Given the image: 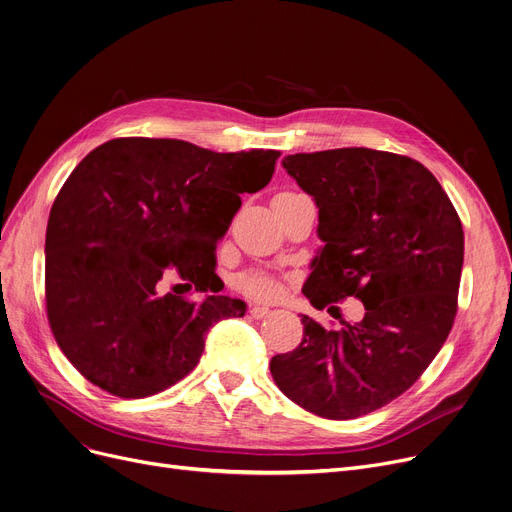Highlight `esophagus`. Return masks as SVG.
Wrapping results in <instances>:
<instances>
[{"mask_svg": "<svg viewBox=\"0 0 512 512\" xmlns=\"http://www.w3.org/2000/svg\"><path fill=\"white\" fill-rule=\"evenodd\" d=\"M270 313H272L270 307H263V305H253V307H251V315H253L255 319H263V317H267Z\"/></svg>", "mask_w": 512, "mask_h": 512, "instance_id": "esophagus-1", "label": "esophagus"}]
</instances>
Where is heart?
Wrapping results in <instances>:
<instances>
[{"instance_id": "b5f03b06", "label": "heart", "mask_w": 512, "mask_h": 512, "mask_svg": "<svg viewBox=\"0 0 512 512\" xmlns=\"http://www.w3.org/2000/svg\"><path fill=\"white\" fill-rule=\"evenodd\" d=\"M236 288L253 299H274L278 294V284L259 272H242L236 276Z\"/></svg>"}]
</instances>
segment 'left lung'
Returning a JSON list of instances; mask_svg holds the SVG:
<instances>
[{
	"instance_id": "1",
	"label": "left lung",
	"mask_w": 512,
	"mask_h": 512,
	"mask_svg": "<svg viewBox=\"0 0 512 512\" xmlns=\"http://www.w3.org/2000/svg\"><path fill=\"white\" fill-rule=\"evenodd\" d=\"M282 166L319 207L324 247L303 294L315 309L365 305L342 330L303 315V342L270 363L305 411L357 419L407 392L440 353L459 303L465 234L444 188L419 161L346 147L294 153Z\"/></svg>"
}]
</instances>
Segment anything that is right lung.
<instances>
[{
  "label": "right lung",
  "instance_id": "1",
  "mask_svg": "<svg viewBox=\"0 0 512 512\" xmlns=\"http://www.w3.org/2000/svg\"><path fill=\"white\" fill-rule=\"evenodd\" d=\"M278 157L124 137L80 161L45 234L49 328L80 375L118 398L157 394L197 367L213 324L245 315L238 299L188 301L159 294V282L174 274L197 292L215 288L218 240Z\"/></svg>",
  "mask_w": 512,
  "mask_h": 512
}]
</instances>
